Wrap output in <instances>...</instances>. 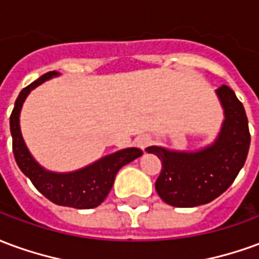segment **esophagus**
<instances>
[{"mask_svg": "<svg viewBox=\"0 0 259 259\" xmlns=\"http://www.w3.org/2000/svg\"><path fill=\"white\" fill-rule=\"evenodd\" d=\"M137 143H139V146H140L141 148H144V147L150 143V139H148V137H141V139L137 140Z\"/></svg>", "mask_w": 259, "mask_h": 259, "instance_id": "34e87169", "label": "esophagus"}]
</instances>
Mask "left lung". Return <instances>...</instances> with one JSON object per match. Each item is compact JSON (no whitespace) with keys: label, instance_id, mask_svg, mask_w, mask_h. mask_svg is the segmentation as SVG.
<instances>
[{"label":"left lung","instance_id":"obj_1","mask_svg":"<svg viewBox=\"0 0 259 259\" xmlns=\"http://www.w3.org/2000/svg\"><path fill=\"white\" fill-rule=\"evenodd\" d=\"M217 94L225 109V122L211 147L198 152L147 148L162 162L155 190L169 205L191 208L211 202L228 190L247 159L251 137L244 107L228 85L219 87Z\"/></svg>","mask_w":259,"mask_h":259}]
</instances>
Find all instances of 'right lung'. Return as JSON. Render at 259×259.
Returning a JSON list of instances; mask_svg holds the SVG:
<instances>
[{
  "label": "right lung",
  "mask_w": 259,
  "mask_h": 259,
  "mask_svg": "<svg viewBox=\"0 0 259 259\" xmlns=\"http://www.w3.org/2000/svg\"><path fill=\"white\" fill-rule=\"evenodd\" d=\"M57 74H58L57 72L44 73L41 77H38L36 81H33L31 84L20 91L19 97L16 98L14 111L9 119L15 161L20 170L30 179L37 190L51 202L57 205L72 206L77 209H90L98 206L107 198L108 193L112 189L113 180L119 169L143 155V151L139 148L120 150L91 163L85 168L70 174H54L42 169L33 159L25 141L22 139L19 113L27 94L34 87L41 84L44 80H48Z\"/></svg>",
  "instance_id": "obj_1"
}]
</instances>
